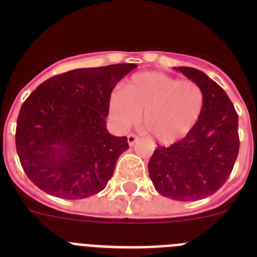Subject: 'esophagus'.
Returning <instances> with one entry per match:
<instances>
[{"label":"esophagus","mask_w":257,"mask_h":257,"mask_svg":"<svg viewBox=\"0 0 257 257\" xmlns=\"http://www.w3.org/2000/svg\"><path fill=\"white\" fill-rule=\"evenodd\" d=\"M136 140H138V136L134 135V134H130V135L127 136V143H128V145H130V147H133V145L135 144Z\"/></svg>","instance_id":"34e87169"}]
</instances>
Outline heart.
<instances>
[{
	"mask_svg": "<svg viewBox=\"0 0 257 257\" xmlns=\"http://www.w3.org/2000/svg\"><path fill=\"white\" fill-rule=\"evenodd\" d=\"M205 104L202 88L190 79H178L161 72H140L121 91L109 97V114L121 128L138 123L160 143L171 144L192 131Z\"/></svg>",
	"mask_w": 257,
	"mask_h": 257,
	"instance_id": "heart-1",
	"label": "heart"
}]
</instances>
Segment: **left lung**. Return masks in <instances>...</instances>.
Masks as SVG:
<instances>
[{"mask_svg":"<svg viewBox=\"0 0 257 257\" xmlns=\"http://www.w3.org/2000/svg\"><path fill=\"white\" fill-rule=\"evenodd\" d=\"M203 91L196 126L171 147H158L148 163L149 178L161 196L175 201L206 198L229 178L238 151V115L226 92L201 70L175 68Z\"/></svg>","mask_w":257,"mask_h":257,"instance_id":"obj_1","label":"left lung"}]
</instances>
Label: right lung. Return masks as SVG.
Segmentation results:
<instances>
[{
    "mask_svg": "<svg viewBox=\"0 0 257 257\" xmlns=\"http://www.w3.org/2000/svg\"><path fill=\"white\" fill-rule=\"evenodd\" d=\"M135 64L81 68L41 83L20 108L17 152L27 176L63 199L97 194L128 149L106 130L109 97Z\"/></svg>",
    "mask_w": 257,
    "mask_h": 257,
    "instance_id": "right-lung-1",
    "label": "right lung"
}]
</instances>
